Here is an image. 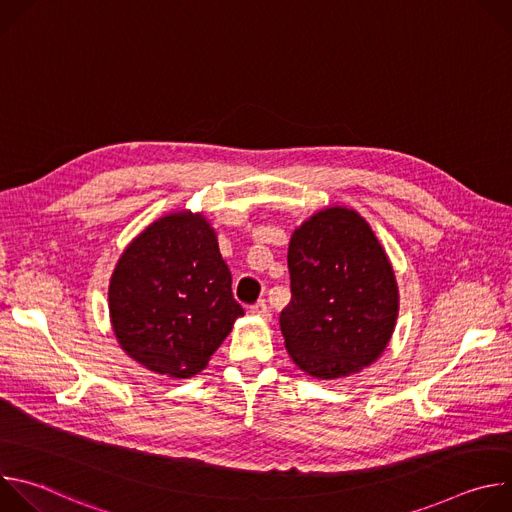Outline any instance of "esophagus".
<instances>
[{"mask_svg": "<svg viewBox=\"0 0 512 512\" xmlns=\"http://www.w3.org/2000/svg\"><path fill=\"white\" fill-rule=\"evenodd\" d=\"M251 314H255V316H261V318H271V310H269V306L265 304V300H259L257 304H253L251 306Z\"/></svg>", "mask_w": 512, "mask_h": 512, "instance_id": "obj_1", "label": "esophagus"}]
</instances>
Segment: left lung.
<instances>
[{
  "label": "left lung",
  "instance_id": "obj_1",
  "mask_svg": "<svg viewBox=\"0 0 512 512\" xmlns=\"http://www.w3.org/2000/svg\"><path fill=\"white\" fill-rule=\"evenodd\" d=\"M287 267L291 300L279 326L304 373L348 377L385 352L399 289L385 249L356 210L332 206L310 216L291 235Z\"/></svg>",
  "mask_w": 512,
  "mask_h": 512
}]
</instances>
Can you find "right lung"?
<instances>
[{
  "label": "right lung",
  "mask_w": 512,
  "mask_h": 512,
  "mask_svg": "<svg viewBox=\"0 0 512 512\" xmlns=\"http://www.w3.org/2000/svg\"><path fill=\"white\" fill-rule=\"evenodd\" d=\"M214 229L190 210L158 218L119 257L109 314L121 348L148 371L200 373L243 316Z\"/></svg>",
  "instance_id": "1"
}]
</instances>
